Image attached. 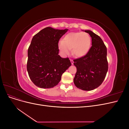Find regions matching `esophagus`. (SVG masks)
I'll return each mask as SVG.
<instances>
[{"mask_svg": "<svg viewBox=\"0 0 129 129\" xmlns=\"http://www.w3.org/2000/svg\"><path fill=\"white\" fill-rule=\"evenodd\" d=\"M71 62L72 64H73V63H74V61H73V60L72 59H71Z\"/></svg>", "mask_w": 129, "mask_h": 129, "instance_id": "esophagus-1", "label": "esophagus"}]
</instances>
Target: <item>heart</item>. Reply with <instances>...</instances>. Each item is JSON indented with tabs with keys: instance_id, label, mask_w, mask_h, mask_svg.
<instances>
[{
	"instance_id": "1",
	"label": "heart",
	"mask_w": 129,
	"mask_h": 129,
	"mask_svg": "<svg viewBox=\"0 0 129 129\" xmlns=\"http://www.w3.org/2000/svg\"><path fill=\"white\" fill-rule=\"evenodd\" d=\"M91 38L83 32H72L66 35L63 41L58 44V48L64 56L68 55L72 49L73 55L82 57L86 54L90 47Z\"/></svg>"
}]
</instances>
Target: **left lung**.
<instances>
[{
	"label": "left lung",
	"instance_id": "left-lung-1",
	"mask_svg": "<svg viewBox=\"0 0 129 129\" xmlns=\"http://www.w3.org/2000/svg\"><path fill=\"white\" fill-rule=\"evenodd\" d=\"M91 37L92 46L83 56L73 61L77 71L74 79L76 87L90 91L102 83L108 70L107 49L103 40L90 30H85Z\"/></svg>",
	"mask_w": 129,
	"mask_h": 129
}]
</instances>
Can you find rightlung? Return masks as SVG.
Here are the masks:
<instances>
[{"label":"right lung","mask_w":129,"mask_h":129,"mask_svg":"<svg viewBox=\"0 0 129 129\" xmlns=\"http://www.w3.org/2000/svg\"><path fill=\"white\" fill-rule=\"evenodd\" d=\"M68 29L48 27L32 38L28 49L27 70L30 79L40 88H50L59 83L61 76L72 65L68 57L58 55V43Z\"/></svg>","instance_id":"obj_1"}]
</instances>
